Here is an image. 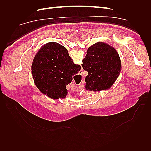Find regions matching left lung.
<instances>
[{"label": "left lung", "mask_w": 151, "mask_h": 151, "mask_svg": "<svg viewBox=\"0 0 151 151\" xmlns=\"http://www.w3.org/2000/svg\"><path fill=\"white\" fill-rule=\"evenodd\" d=\"M82 67L88 71L85 88L91 91L108 89L120 75V58L117 51L104 42H97L89 47Z\"/></svg>", "instance_id": "left-lung-1"}]
</instances>
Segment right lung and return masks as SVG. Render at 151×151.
<instances>
[{"mask_svg":"<svg viewBox=\"0 0 151 151\" xmlns=\"http://www.w3.org/2000/svg\"><path fill=\"white\" fill-rule=\"evenodd\" d=\"M80 70L81 66L73 62L65 47L53 42L40 48L31 65L36 86L43 94L55 100L66 97V86Z\"/></svg>","mask_w":151,"mask_h":151,"instance_id":"obj_1","label":"right lung"}]
</instances>
